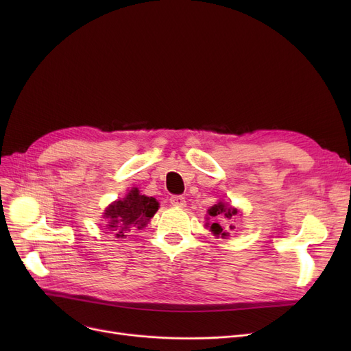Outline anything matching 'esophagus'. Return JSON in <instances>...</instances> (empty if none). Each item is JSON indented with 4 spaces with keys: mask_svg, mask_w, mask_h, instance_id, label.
Returning a JSON list of instances; mask_svg holds the SVG:
<instances>
[{
    "mask_svg": "<svg viewBox=\"0 0 351 351\" xmlns=\"http://www.w3.org/2000/svg\"><path fill=\"white\" fill-rule=\"evenodd\" d=\"M169 202L173 205V206H185V197H183L182 195H172L169 197Z\"/></svg>",
    "mask_w": 351,
    "mask_h": 351,
    "instance_id": "34e87169",
    "label": "esophagus"
}]
</instances>
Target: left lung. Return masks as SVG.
Returning a JSON list of instances; mask_svg holds the SVG:
<instances>
[{"label":"left lung","mask_w":351,"mask_h":351,"mask_svg":"<svg viewBox=\"0 0 351 351\" xmlns=\"http://www.w3.org/2000/svg\"><path fill=\"white\" fill-rule=\"evenodd\" d=\"M209 215L213 216V217H222V219L230 220L234 215H237V210L233 209V208H230V206H226L225 204H222V202H220V204L213 205V206L209 209ZM229 229L232 230L233 226L230 225ZM210 232H212L215 236H222V237H226V236H228V233L223 230V228L220 226L219 223H212V225H210Z\"/></svg>","instance_id":"1"}]
</instances>
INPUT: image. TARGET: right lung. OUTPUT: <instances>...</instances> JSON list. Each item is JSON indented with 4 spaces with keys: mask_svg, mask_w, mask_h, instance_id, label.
<instances>
[{
    "mask_svg": "<svg viewBox=\"0 0 351 351\" xmlns=\"http://www.w3.org/2000/svg\"><path fill=\"white\" fill-rule=\"evenodd\" d=\"M158 208L156 199L139 195V191L135 188L126 197L110 205L105 210V217L109 219V229L114 230L117 237L123 239L126 230H131V228L142 229L146 226Z\"/></svg>",
    "mask_w": 351,
    "mask_h": 351,
    "instance_id": "obj_1",
    "label": "right lung"
}]
</instances>
